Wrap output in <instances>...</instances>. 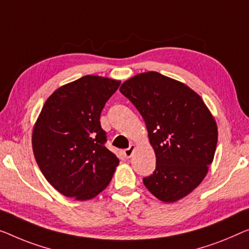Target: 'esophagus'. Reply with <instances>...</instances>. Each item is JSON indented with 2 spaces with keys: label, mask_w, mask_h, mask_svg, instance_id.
Returning a JSON list of instances; mask_svg holds the SVG:
<instances>
[{
  "label": "esophagus",
  "mask_w": 249,
  "mask_h": 249,
  "mask_svg": "<svg viewBox=\"0 0 249 249\" xmlns=\"http://www.w3.org/2000/svg\"><path fill=\"white\" fill-rule=\"evenodd\" d=\"M135 145L134 144H131V145H129V147L128 148H125L124 150V155L127 159H129L133 155V153H134V151H135Z\"/></svg>",
  "instance_id": "obj_1"
}]
</instances>
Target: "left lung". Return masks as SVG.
Masks as SVG:
<instances>
[{"label":"left lung","mask_w":249,"mask_h":249,"mask_svg":"<svg viewBox=\"0 0 249 249\" xmlns=\"http://www.w3.org/2000/svg\"><path fill=\"white\" fill-rule=\"evenodd\" d=\"M120 91L142 115L155 152L157 166L144 185L161 201L184 198L213 161L218 127L213 114L187 85L157 71L129 78Z\"/></svg>","instance_id":"8db88e82"}]
</instances>
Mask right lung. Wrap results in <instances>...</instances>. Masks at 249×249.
<instances>
[{
	"mask_svg": "<svg viewBox=\"0 0 249 249\" xmlns=\"http://www.w3.org/2000/svg\"><path fill=\"white\" fill-rule=\"evenodd\" d=\"M120 80L87 75L49 96L32 132L40 170L55 190L85 201L112 180L118 158L105 146L101 113Z\"/></svg>",
	"mask_w": 249,
	"mask_h": 249,
	"instance_id": "obj_1",
	"label": "right lung"
}]
</instances>
